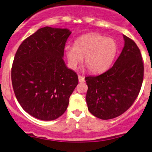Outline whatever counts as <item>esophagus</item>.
I'll return each instance as SVG.
<instances>
[{
    "instance_id": "esophagus-1",
    "label": "esophagus",
    "mask_w": 152,
    "mask_h": 152,
    "mask_svg": "<svg viewBox=\"0 0 152 152\" xmlns=\"http://www.w3.org/2000/svg\"><path fill=\"white\" fill-rule=\"evenodd\" d=\"M78 78H79V82H85V78H84L83 76H80V75H79Z\"/></svg>"
}]
</instances>
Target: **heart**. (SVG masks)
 Here are the masks:
<instances>
[{
	"label": "heart",
	"mask_w": 152,
	"mask_h": 152,
	"mask_svg": "<svg viewBox=\"0 0 152 152\" xmlns=\"http://www.w3.org/2000/svg\"><path fill=\"white\" fill-rule=\"evenodd\" d=\"M67 61L75 69L85 57L84 62L88 70L100 73L109 68L117 54V44L112 39L97 33L81 36L75 42L74 47L64 48Z\"/></svg>",
	"instance_id": "1"
}]
</instances>
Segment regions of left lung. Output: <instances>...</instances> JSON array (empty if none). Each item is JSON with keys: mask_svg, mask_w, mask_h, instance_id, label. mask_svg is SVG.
Masks as SVG:
<instances>
[{"mask_svg": "<svg viewBox=\"0 0 152 152\" xmlns=\"http://www.w3.org/2000/svg\"><path fill=\"white\" fill-rule=\"evenodd\" d=\"M123 39L124 48L111 68L85 77L88 108L101 120L123 114L132 105L142 86L144 67L140 51L133 40L125 35Z\"/></svg>", "mask_w": 152, "mask_h": 152, "instance_id": "8db88e82", "label": "left lung"}]
</instances>
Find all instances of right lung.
I'll return each mask as SVG.
<instances>
[{
  "label": "right lung",
  "instance_id": "obj_1",
  "mask_svg": "<svg viewBox=\"0 0 152 152\" xmlns=\"http://www.w3.org/2000/svg\"><path fill=\"white\" fill-rule=\"evenodd\" d=\"M67 28H41L19 46L12 67V83L22 108L35 118L50 121L67 110L78 76L65 64Z\"/></svg>",
  "mask_w": 152,
  "mask_h": 152
}]
</instances>
